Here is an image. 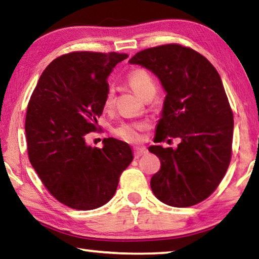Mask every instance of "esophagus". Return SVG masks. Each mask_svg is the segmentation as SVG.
<instances>
[{
	"label": "esophagus",
	"mask_w": 259,
	"mask_h": 259,
	"mask_svg": "<svg viewBox=\"0 0 259 259\" xmlns=\"http://www.w3.org/2000/svg\"><path fill=\"white\" fill-rule=\"evenodd\" d=\"M147 154V148L146 147H135L134 150V156L135 159H139L140 156Z\"/></svg>",
	"instance_id": "34e87169"
}]
</instances>
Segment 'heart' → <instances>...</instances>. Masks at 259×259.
I'll return each instance as SVG.
<instances>
[{
  "mask_svg": "<svg viewBox=\"0 0 259 259\" xmlns=\"http://www.w3.org/2000/svg\"><path fill=\"white\" fill-rule=\"evenodd\" d=\"M128 82L130 87L137 93L140 97H144L146 94L154 91L155 93V84L153 81L152 76L150 75L146 69L142 67L133 68L128 73ZM115 100V90L113 87H109L107 89L106 96H105V107H112ZM147 128L145 122L139 121H131V122H122L121 124L116 125L113 129V134L115 137L120 138L121 140L126 143L136 144L142 140V133Z\"/></svg>",
  "mask_w": 259,
  "mask_h": 259,
  "instance_id": "1",
  "label": "heart"
}]
</instances>
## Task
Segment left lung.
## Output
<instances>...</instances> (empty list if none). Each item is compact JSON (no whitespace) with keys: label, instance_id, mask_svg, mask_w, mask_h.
I'll return each mask as SVG.
<instances>
[{"label":"left lung","instance_id":"left-lung-1","mask_svg":"<svg viewBox=\"0 0 259 259\" xmlns=\"http://www.w3.org/2000/svg\"><path fill=\"white\" fill-rule=\"evenodd\" d=\"M129 63L152 71L166 91L155 142L182 140L177 150L148 148L161 161L151 179L153 193L172 207L202 202L221 184L232 157L233 112L221 76L204 56L177 43L139 51Z\"/></svg>","mask_w":259,"mask_h":259}]
</instances>
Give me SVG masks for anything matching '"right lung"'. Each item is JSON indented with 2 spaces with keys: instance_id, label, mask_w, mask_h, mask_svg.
<instances>
[{
  "instance_id": "obj_1",
  "label": "right lung",
  "mask_w": 259,
  "mask_h": 259,
  "mask_svg": "<svg viewBox=\"0 0 259 259\" xmlns=\"http://www.w3.org/2000/svg\"><path fill=\"white\" fill-rule=\"evenodd\" d=\"M117 52L73 51L58 57L41 74L30 96L25 131L30 164L50 194L76 210H91L113 198L131 161L128 144L104 139L85 144L99 130L108 89L107 76L128 58Z\"/></svg>"
}]
</instances>
